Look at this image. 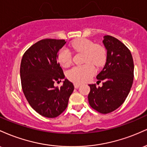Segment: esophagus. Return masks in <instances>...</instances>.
I'll use <instances>...</instances> for the list:
<instances>
[{
	"instance_id": "obj_1",
	"label": "esophagus",
	"mask_w": 147,
	"mask_h": 147,
	"mask_svg": "<svg viewBox=\"0 0 147 147\" xmlns=\"http://www.w3.org/2000/svg\"><path fill=\"white\" fill-rule=\"evenodd\" d=\"M81 84H74V86H75V88H78L80 86Z\"/></svg>"
}]
</instances>
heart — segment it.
I'll list each match as a JSON object with an SVG mask.
<instances>
[{
    "label": "heart",
    "instance_id": "obj_1",
    "mask_svg": "<svg viewBox=\"0 0 147 147\" xmlns=\"http://www.w3.org/2000/svg\"><path fill=\"white\" fill-rule=\"evenodd\" d=\"M70 47L76 52H84L83 65L74 66L69 70L67 77L76 84L87 82L95 73L94 65L101 67L106 60V49L102 45L95 44L87 38H79L74 41ZM72 53L66 48H62L57 55L59 63L63 67H68L72 62Z\"/></svg>",
    "mask_w": 147,
    "mask_h": 147
}]
</instances>
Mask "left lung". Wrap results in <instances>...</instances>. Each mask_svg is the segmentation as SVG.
<instances>
[{"label":"left lung","mask_w":147,"mask_h":147,"mask_svg":"<svg viewBox=\"0 0 147 147\" xmlns=\"http://www.w3.org/2000/svg\"><path fill=\"white\" fill-rule=\"evenodd\" d=\"M104 38L107 59L97 76L98 82H103L102 86L90 84L88 99L92 109L106 114L118 109L129 95L134 77V63L131 51L124 43L110 35Z\"/></svg>","instance_id":"8db88e82"}]
</instances>
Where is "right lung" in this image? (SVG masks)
Wrapping results in <instances>:
<instances>
[{
	"label": "right lung",
	"mask_w": 147,
	"mask_h": 147,
	"mask_svg": "<svg viewBox=\"0 0 147 147\" xmlns=\"http://www.w3.org/2000/svg\"><path fill=\"white\" fill-rule=\"evenodd\" d=\"M66 41L45 38L36 42L25 51L20 67L21 86L31 107L43 117H56L66 109L74 86L67 79L57 61V54Z\"/></svg>",
	"instance_id": "obj_1"
}]
</instances>
